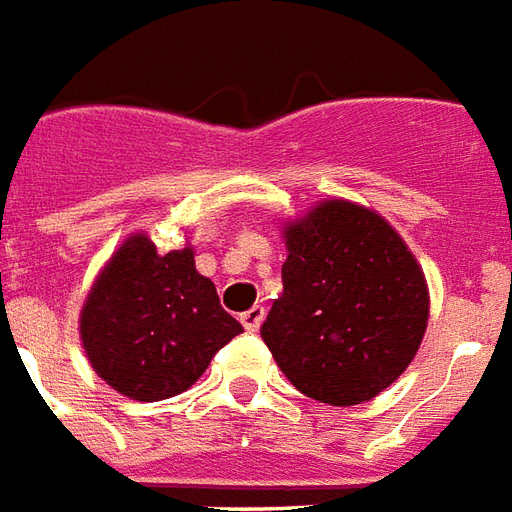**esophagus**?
<instances>
[{"label": "esophagus", "instance_id": "esophagus-1", "mask_svg": "<svg viewBox=\"0 0 512 512\" xmlns=\"http://www.w3.org/2000/svg\"><path fill=\"white\" fill-rule=\"evenodd\" d=\"M263 317H266V309L263 306H252V309H246L241 314V323H244L246 331H257L263 325Z\"/></svg>", "mask_w": 512, "mask_h": 512}]
</instances>
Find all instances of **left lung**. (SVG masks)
Instances as JSON below:
<instances>
[{
    "mask_svg": "<svg viewBox=\"0 0 512 512\" xmlns=\"http://www.w3.org/2000/svg\"><path fill=\"white\" fill-rule=\"evenodd\" d=\"M282 295L263 342L298 391L333 407L374 399L396 382L429 325L423 268L372 208L320 200L285 222Z\"/></svg>",
    "mask_w": 512,
    "mask_h": 512,
    "instance_id": "left-lung-1",
    "label": "left lung"
}]
</instances>
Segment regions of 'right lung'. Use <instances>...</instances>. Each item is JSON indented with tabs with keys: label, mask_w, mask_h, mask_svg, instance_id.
<instances>
[{
	"label": "right lung",
	"mask_w": 512,
	"mask_h": 512,
	"mask_svg": "<svg viewBox=\"0 0 512 512\" xmlns=\"http://www.w3.org/2000/svg\"><path fill=\"white\" fill-rule=\"evenodd\" d=\"M244 331L219 306L195 249L160 255L143 230L121 241L81 306L86 358L113 391L162 401L192 388L211 358Z\"/></svg>",
	"instance_id": "1"
}]
</instances>
